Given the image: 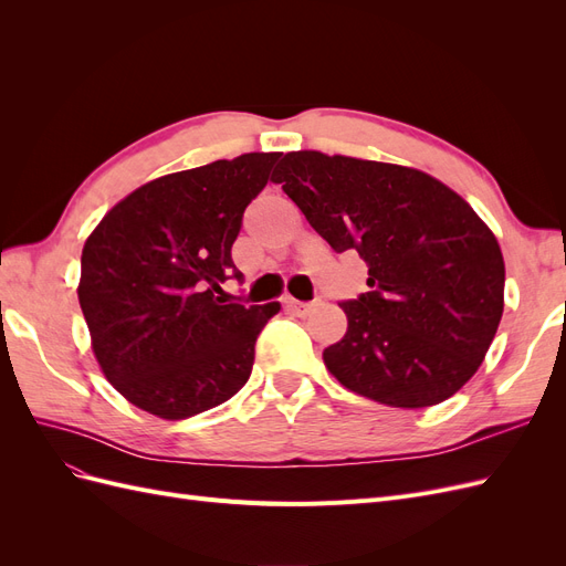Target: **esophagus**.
<instances>
[{"mask_svg": "<svg viewBox=\"0 0 566 566\" xmlns=\"http://www.w3.org/2000/svg\"><path fill=\"white\" fill-rule=\"evenodd\" d=\"M285 306L297 316H310L314 312L312 302H297V300H285Z\"/></svg>", "mask_w": 566, "mask_h": 566, "instance_id": "obj_1", "label": "esophagus"}]
</instances>
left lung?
Returning a JSON list of instances; mask_svg holds the SVG:
<instances>
[{
	"instance_id": "1",
	"label": "left lung",
	"mask_w": 566,
	"mask_h": 566,
	"mask_svg": "<svg viewBox=\"0 0 566 566\" xmlns=\"http://www.w3.org/2000/svg\"><path fill=\"white\" fill-rule=\"evenodd\" d=\"M273 181L335 252H358L368 293L323 361L347 389L397 408L447 401L476 373L503 316L499 241L449 186L418 169L287 153Z\"/></svg>"
}]
</instances>
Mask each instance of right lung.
I'll use <instances>...</instances> for the list:
<instances>
[{"label":"right lung","mask_w":566,"mask_h":566,"mask_svg":"<svg viewBox=\"0 0 566 566\" xmlns=\"http://www.w3.org/2000/svg\"><path fill=\"white\" fill-rule=\"evenodd\" d=\"M281 153H245L148 181L101 219L82 250L77 297L92 349L127 401L184 420L229 401L281 304L221 300L248 205Z\"/></svg>","instance_id":"right-lung-1"}]
</instances>
